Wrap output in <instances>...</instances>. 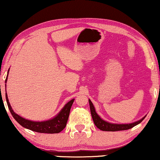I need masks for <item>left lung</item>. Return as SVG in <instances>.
<instances>
[{
	"mask_svg": "<svg viewBox=\"0 0 160 160\" xmlns=\"http://www.w3.org/2000/svg\"><path fill=\"white\" fill-rule=\"evenodd\" d=\"M89 107H90L92 117L94 123H95V126L97 127L98 129H100V130H102V131H111V132H114V131L129 130V129L132 128L133 127L136 126L137 124L141 123V122L144 119V118L146 117H144L142 118L141 119L138 120V121L135 122H133V123H130V124L110 123V122L105 121V120H103L100 117V116L96 113L95 107H94L92 102V101L89 99Z\"/></svg>",
	"mask_w": 160,
	"mask_h": 160,
	"instance_id": "8db88e82",
	"label": "left lung"
}]
</instances>
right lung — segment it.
Wrapping results in <instances>:
<instances>
[{
    "label": "right lung",
    "mask_w": 160,
    "mask_h": 160,
    "mask_svg": "<svg viewBox=\"0 0 160 160\" xmlns=\"http://www.w3.org/2000/svg\"><path fill=\"white\" fill-rule=\"evenodd\" d=\"M8 71H9V69H8ZM7 77L8 75L6 76L5 83L7 82ZM6 102H7L8 109H9L12 117L14 118V119L16 120L20 125L22 126L23 128L28 129V130L34 131V132L41 133H50V134L60 132L61 131L65 128L68 119L69 117L70 111H71V108L74 101V99H72L71 100H70L68 102H67V103L65 105V106L63 107L62 110L59 112L58 114L55 116L54 118H52V119L43 122H34L24 119V118L21 117L20 116L17 114V113L13 111L12 106H11V105L9 103V101H8V96L6 93Z\"/></svg>",
    "instance_id": "obj_1"
}]
</instances>
